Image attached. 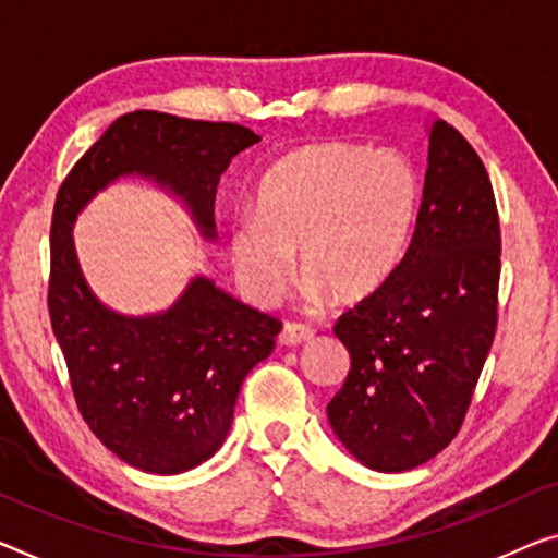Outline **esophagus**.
Segmentation results:
<instances>
[{"mask_svg": "<svg viewBox=\"0 0 558 558\" xmlns=\"http://www.w3.org/2000/svg\"><path fill=\"white\" fill-rule=\"evenodd\" d=\"M314 337V329L299 322H287L284 329L279 331V344L284 347H299Z\"/></svg>", "mask_w": 558, "mask_h": 558, "instance_id": "obj_1", "label": "esophagus"}]
</instances>
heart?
Segmentation results:
<instances>
[{"label": "heart", "mask_w": 558, "mask_h": 558, "mask_svg": "<svg viewBox=\"0 0 558 558\" xmlns=\"http://www.w3.org/2000/svg\"><path fill=\"white\" fill-rule=\"evenodd\" d=\"M418 177L399 154L314 144L281 157L256 190V217L231 231V262L254 302L271 304L299 269L306 294L356 302L407 252Z\"/></svg>", "instance_id": "obj_1"}]
</instances>
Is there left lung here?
Listing matches in <instances>:
<instances>
[{
	"mask_svg": "<svg viewBox=\"0 0 558 558\" xmlns=\"http://www.w3.org/2000/svg\"><path fill=\"white\" fill-rule=\"evenodd\" d=\"M499 274V211L484 161L436 119L404 259L333 327L351 366L327 414L364 466L416 469L459 434L494 344Z\"/></svg>",
	"mask_w": 558,
	"mask_h": 558,
	"instance_id": "left-lung-1",
	"label": "left lung"
}]
</instances>
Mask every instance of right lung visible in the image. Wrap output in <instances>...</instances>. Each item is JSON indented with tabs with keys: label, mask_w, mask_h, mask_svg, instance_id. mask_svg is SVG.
<instances>
[{
	"label": "right lung",
	"mask_w": 558,
	"mask_h": 558,
	"mask_svg": "<svg viewBox=\"0 0 558 558\" xmlns=\"http://www.w3.org/2000/svg\"><path fill=\"white\" fill-rule=\"evenodd\" d=\"M256 142L234 122L140 109L119 117L57 192L47 306L76 409L111 453L149 474L194 469L221 447L239 389L271 354L281 322L202 277L165 314L130 319L109 312L84 284L70 227L101 186L140 171L182 196L214 236L221 171Z\"/></svg>",
	"instance_id": "add662e5"
}]
</instances>
